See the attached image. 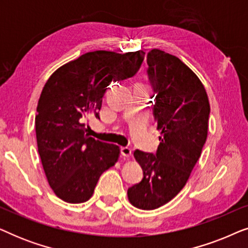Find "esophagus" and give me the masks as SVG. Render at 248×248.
Here are the masks:
<instances>
[{
	"mask_svg": "<svg viewBox=\"0 0 248 248\" xmlns=\"http://www.w3.org/2000/svg\"><path fill=\"white\" fill-rule=\"evenodd\" d=\"M121 154H122V155H123V157H125V158H130L131 155H132L131 148H128V147H122V148H121Z\"/></svg>",
	"mask_w": 248,
	"mask_h": 248,
	"instance_id": "obj_1",
	"label": "esophagus"
}]
</instances>
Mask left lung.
I'll return each instance as SVG.
<instances>
[{"label":"left lung","instance_id":"obj_1","mask_svg":"<svg viewBox=\"0 0 248 248\" xmlns=\"http://www.w3.org/2000/svg\"><path fill=\"white\" fill-rule=\"evenodd\" d=\"M147 63L161 142L155 155L134 151L143 178L127 189V198L135 208L155 210L174 199L188 181L208 137L210 104L198 76L178 57L155 48Z\"/></svg>","mask_w":248,"mask_h":248}]
</instances>
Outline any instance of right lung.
<instances>
[{
  "mask_svg": "<svg viewBox=\"0 0 248 248\" xmlns=\"http://www.w3.org/2000/svg\"><path fill=\"white\" fill-rule=\"evenodd\" d=\"M144 54L86 53L59 67L44 86L35 118L37 145L48 184L63 201H88L100 175L118 160L120 147L89 137L86 121L99 118L107 87L133 77Z\"/></svg>",
  "mask_w": 248,
  "mask_h": 248,
  "instance_id": "1",
  "label": "right lung"
}]
</instances>
